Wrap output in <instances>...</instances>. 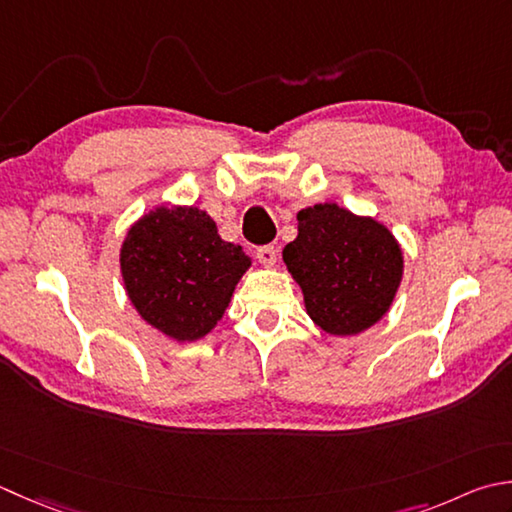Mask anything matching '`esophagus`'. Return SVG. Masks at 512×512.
<instances>
[{"mask_svg":"<svg viewBox=\"0 0 512 512\" xmlns=\"http://www.w3.org/2000/svg\"><path fill=\"white\" fill-rule=\"evenodd\" d=\"M277 257H279V253H277V248H275V246L266 244V246H259V248H257V259H259V264H264V266H273V264L277 262Z\"/></svg>","mask_w":512,"mask_h":512,"instance_id":"esophagus-1","label":"esophagus"}]
</instances>
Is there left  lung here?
I'll use <instances>...</instances> for the list:
<instances>
[{
  "mask_svg": "<svg viewBox=\"0 0 512 512\" xmlns=\"http://www.w3.org/2000/svg\"><path fill=\"white\" fill-rule=\"evenodd\" d=\"M297 239L284 262L302 286L313 322L330 335H357L384 317L402 282V248L370 217L337 204L297 213Z\"/></svg>",
  "mask_w": 512,
  "mask_h": 512,
  "instance_id": "left-lung-1",
  "label": "left lung"
}]
</instances>
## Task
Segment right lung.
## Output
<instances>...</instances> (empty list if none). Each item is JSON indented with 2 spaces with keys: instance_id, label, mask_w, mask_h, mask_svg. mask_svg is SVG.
Here are the masks:
<instances>
[{
  "instance_id": "1",
  "label": "right lung",
  "mask_w": 512,
  "mask_h": 512,
  "mask_svg": "<svg viewBox=\"0 0 512 512\" xmlns=\"http://www.w3.org/2000/svg\"><path fill=\"white\" fill-rule=\"evenodd\" d=\"M119 262L137 313L177 342H193L222 319L250 257L217 235L204 210L162 206L128 230Z\"/></svg>"
}]
</instances>
